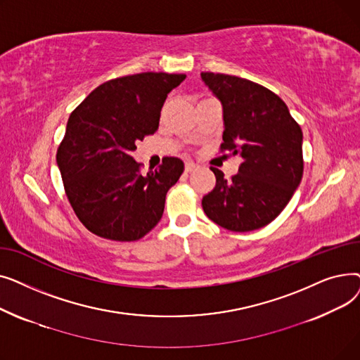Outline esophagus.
<instances>
[{
  "instance_id": "obj_1",
  "label": "esophagus",
  "mask_w": 360,
  "mask_h": 360,
  "mask_svg": "<svg viewBox=\"0 0 360 360\" xmlns=\"http://www.w3.org/2000/svg\"><path fill=\"white\" fill-rule=\"evenodd\" d=\"M198 169V166L195 165V163H193V162H188V163H185V172H194V170H197Z\"/></svg>"
}]
</instances>
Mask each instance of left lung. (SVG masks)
<instances>
[{
	"instance_id": "obj_1",
	"label": "left lung",
	"mask_w": 360,
	"mask_h": 360,
	"mask_svg": "<svg viewBox=\"0 0 360 360\" xmlns=\"http://www.w3.org/2000/svg\"><path fill=\"white\" fill-rule=\"evenodd\" d=\"M223 106L221 151L239 155L238 174L216 175L213 191L202 197L210 220L232 232H250L271 223L304 175L302 129L276 93L251 80L220 72H201Z\"/></svg>"
}]
</instances>
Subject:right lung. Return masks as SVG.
I'll list each match as a JSON object with an SVG mask.
<instances>
[{"mask_svg": "<svg viewBox=\"0 0 360 360\" xmlns=\"http://www.w3.org/2000/svg\"><path fill=\"white\" fill-rule=\"evenodd\" d=\"M185 74L140 72L109 80L75 108L56 163L75 216L101 238L131 242L162 219L169 188L184 172L178 158L141 174L131 153L155 134L167 93Z\"/></svg>", "mask_w": 360, "mask_h": 360, "instance_id": "add662e5", "label": "right lung"}]
</instances>
